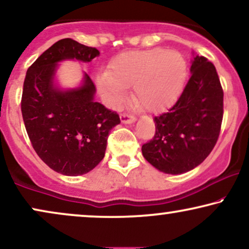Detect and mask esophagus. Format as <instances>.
<instances>
[{
  "label": "esophagus",
  "mask_w": 249,
  "mask_h": 249,
  "mask_svg": "<svg viewBox=\"0 0 249 249\" xmlns=\"http://www.w3.org/2000/svg\"><path fill=\"white\" fill-rule=\"evenodd\" d=\"M121 121L123 123H126V124H130V123L135 122V117L133 115H130V114H122L121 115Z\"/></svg>",
  "instance_id": "34e87169"
}]
</instances>
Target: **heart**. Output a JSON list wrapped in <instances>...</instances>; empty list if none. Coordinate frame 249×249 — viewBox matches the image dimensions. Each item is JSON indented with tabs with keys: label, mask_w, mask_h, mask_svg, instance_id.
I'll return each mask as SVG.
<instances>
[{
	"label": "heart",
	"mask_w": 249,
	"mask_h": 249,
	"mask_svg": "<svg viewBox=\"0 0 249 249\" xmlns=\"http://www.w3.org/2000/svg\"><path fill=\"white\" fill-rule=\"evenodd\" d=\"M187 65L175 50H134L111 62L108 73L97 78V87L111 106H118L126 88L133 86L135 102L148 111H160L172 105L184 87Z\"/></svg>",
	"instance_id": "obj_1"
}]
</instances>
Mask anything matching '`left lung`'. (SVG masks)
I'll list each match as a JSON object with an SVG mask.
<instances>
[{"instance_id":"8db88e82","label":"left lung","mask_w":249,"mask_h":249,"mask_svg":"<svg viewBox=\"0 0 249 249\" xmlns=\"http://www.w3.org/2000/svg\"><path fill=\"white\" fill-rule=\"evenodd\" d=\"M191 72L177 102L154 118L155 134L141 148L144 159L165 174H184L201 164L221 132L224 93L216 68L195 56Z\"/></svg>"}]
</instances>
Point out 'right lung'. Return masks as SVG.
<instances>
[{
	"mask_svg": "<svg viewBox=\"0 0 249 249\" xmlns=\"http://www.w3.org/2000/svg\"><path fill=\"white\" fill-rule=\"evenodd\" d=\"M100 52L72 39H62L28 68L21 95V115L37 156L65 176L89 172L105 157L111 128L121 123L116 111L94 101L95 85L85 73L84 85L62 92L53 85L63 59L90 62Z\"/></svg>",
	"mask_w": 249,
	"mask_h": 249,
	"instance_id": "right-lung-1",
	"label": "right lung"
}]
</instances>
